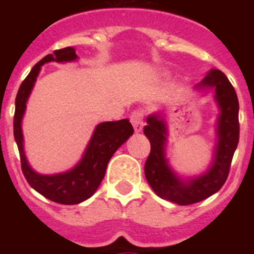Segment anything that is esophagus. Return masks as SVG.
Wrapping results in <instances>:
<instances>
[{
	"instance_id": "obj_1",
	"label": "esophagus",
	"mask_w": 254,
	"mask_h": 254,
	"mask_svg": "<svg viewBox=\"0 0 254 254\" xmlns=\"http://www.w3.org/2000/svg\"><path fill=\"white\" fill-rule=\"evenodd\" d=\"M129 121H131L132 126L136 132L142 131L143 127V112L142 111H133L129 116Z\"/></svg>"
}]
</instances>
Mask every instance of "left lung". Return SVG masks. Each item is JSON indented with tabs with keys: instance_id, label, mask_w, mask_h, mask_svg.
Here are the masks:
<instances>
[{
	"instance_id": "8db88e82",
	"label": "left lung",
	"mask_w": 254,
	"mask_h": 254,
	"mask_svg": "<svg viewBox=\"0 0 254 254\" xmlns=\"http://www.w3.org/2000/svg\"><path fill=\"white\" fill-rule=\"evenodd\" d=\"M203 86L215 87L221 114L217 125L219 143L214 164L205 176L183 183L174 177L164 158L165 125L159 116L147 117L143 133L150 141V154L145 163V177L154 192L170 202L178 205H192L216 193L226 182L230 172L233 155L239 142V103L234 87L225 73L220 69H211L203 81Z\"/></svg>"
}]
</instances>
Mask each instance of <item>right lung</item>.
<instances>
[{"instance_id": "obj_1", "label": "right lung", "mask_w": 254, "mask_h": 254, "mask_svg": "<svg viewBox=\"0 0 254 254\" xmlns=\"http://www.w3.org/2000/svg\"><path fill=\"white\" fill-rule=\"evenodd\" d=\"M76 58L77 56L73 47L56 49L53 55H47L42 58L20 85L13 114V137L19 149L22 174L29 185L42 196L62 205H76L93 196L104 178L108 161L111 160L116 150L133 133V127L128 120L100 123L94 132L84 158L72 170L57 176H39L29 167L22 149L21 118L40 66L51 61L67 62Z\"/></svg>"}]
</instances>
